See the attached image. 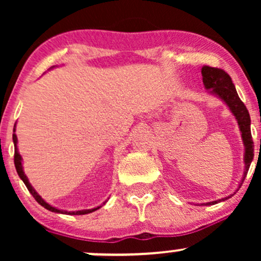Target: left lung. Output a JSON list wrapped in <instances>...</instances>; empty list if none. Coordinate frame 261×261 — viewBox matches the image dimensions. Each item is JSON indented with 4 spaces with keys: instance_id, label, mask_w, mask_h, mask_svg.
<instances>
[{
    "instance_id": "left-lung-1",
    "label": "left lung",
    "mask_w": 261,
    "mask_h": 261,
    "mask_svg": "<svg viewBox=\"0 0 261 261\" xmlns=\"http://www.w3.org/2000/svg\"><path fill=\"white\" fill-rule=\"evenodd\" d=\"M201 73H202V82H203V86H205V88L208 89L210 93L216 94L218 98H221V99L228 106L229 110L233 113V115L236 116L237 121H238L239 128H241L242 140H243L244 147H245V153H244L245 169H244L243 178H242V182L239 184V189H241L245 176H247L248 170H249L251 161H253V157H254V142H253V139H251L249 112H248V109L245 108L243 101L241 100V98L238 97V93H237L236 87L233 85L232 79H230L228 73L224 72V71L221 70V68L210 67V66H203ZM218 201H221V200H218ZM218 201L208 202L207 205H215V203H217Z\"/></svg>"
}]
</instances>
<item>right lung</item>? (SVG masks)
<instances>
[{
	"label": "right lung",
	"mask_w": 261,
	"mask_h": 261,
	"mask_svg": "<svg viewBox=\"0 0 261 261\" xmlns=\"http://www.w3.org/2000/svg\"><path fill=\"white\" fill-rule=\"evenodd\" d=\"M13 131H16V125H14ZM13 143H14V166H16L18 175H19V178L22 179L23 182H24L27 189H28L29 193L32 194L33 197H34V199L38 201V203H40V205L43 206V207H45L46 210H49V211H51V212H58V214H67V215H86V214H91V212L95 211V210L100 208V206H98V207H94V208H91V210H82V211L67 212V211H62V210H59V208H56V207H53L51 205H49V203H47V202H45L44 200L41 199V196L39 195V194L34 190V189H33V187L31 185V182H29V180H28V178H27V175L24 174V172H23L22 157H20L19 152H18V148H17V135L16 134H13Z\"/></svg>",
	"instance_id": "1"
}]
</instances>
